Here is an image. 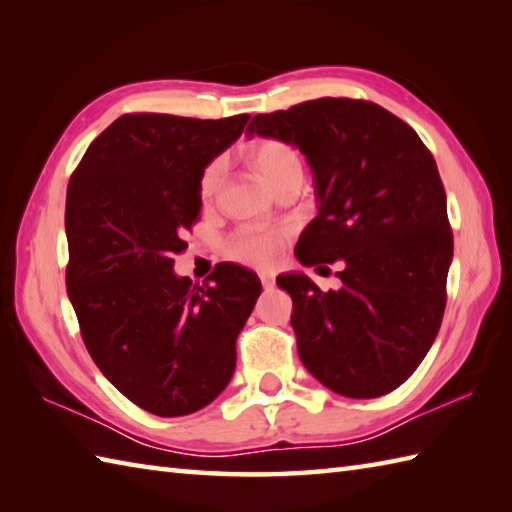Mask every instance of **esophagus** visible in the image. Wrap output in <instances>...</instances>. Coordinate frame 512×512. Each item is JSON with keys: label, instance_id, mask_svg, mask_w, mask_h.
Listing matches in <instances>:
<instances>
[{"label": "esophagus", "instance_id": "esophagus-1", "mask_svg": "<svg viewBox=\"0 0 512 512\" xmlns=\"http://www.w3.org/2000/svg\"><path fill=\"white\" fill-rule=\"evenodd\" d=\"M259 279H262V286L264 288H273L275 286V277L270 275V273H262V275H259Z\"/></svg>", "mask_w": 512, "mask_h": 512}]
</instances>
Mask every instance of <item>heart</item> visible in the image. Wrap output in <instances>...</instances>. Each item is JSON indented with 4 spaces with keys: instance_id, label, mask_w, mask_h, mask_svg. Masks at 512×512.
<instances>
[{
    "instance_id": "obj_1",
    "label": "heart",
    "mask_w": 512,
    "mask_h": 512,
    "mask_svg": "<svg viewBox=\"0 0 512 512\" xmlns=\"http://www.w3.org/2000/svg\"><path fill=\"white\" fill-rule=\"evenodd\" d=\"M248 167L257 173L270 191H277L292 176H301V162L290 145L281 140H257L246 149ZM222 178L220 162H211L200 178V198L211 202ZM284 244V233L279 231H242L237 233L226 246L228 257L248 266H273Z\"/></svg>"
}]
</instances>
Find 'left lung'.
I'll use <instances>...</instances> for the list:
<instances>
[{
    "instance_id": "1",
    "label": "left lung",
    "mask_w": 512,
    "mask_h": 512,
    "mask_svg": "<svg viewBox=\"0 0 512 512\" xmlns=\"http://www.w3.org/2000/svg\"><path fill=\"white\" fill-rule=\"evenodd\" d=\"M246 134L299 147L312 169L317 217L299 237V262H343L339 290L301 273L277 277L292 297L301 363L341 396L389 394L427 356L447 303L453 235L436 160L369 101L257 114Z\"/></svg>"
}]
</instances>
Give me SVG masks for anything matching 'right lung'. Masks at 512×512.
I'll return each mask as SVG.
<instances>
[{
  "mask_svg": "<svg viewBox=\"0 0 512 512\" xmlns=\"http://www.w3.org/2000/svg\"><path fill=\"white\" fill-rule=\"evenodd\" d=\"M248 114L200 121L125 114L85 151L65 198L68 297L103 376L154 416L200 411L235 372V341L262 295L253 270L220 264L211 284L173 273L200 178Z\"/></svg>",
  "mask_w": 512,
  "mask_h": 512,
  "instance_id": "right-lung-1",
  "label": "right lung"
}]
</instances>
